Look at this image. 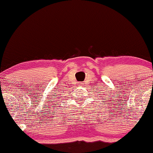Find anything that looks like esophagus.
I'll return each instance as SVG.
<instances>
[{
	"label": "esophagus",
	"mask_w": 153,
	"mask_h": 153,
	"mask_svg": "<svg viewBox=\"0 0 153 153\" xmlns=\"http://www.w3.org/2000/svg\"><path fill=\"white\" fill-rule=\"evenodd\" d=\"M80 84H81V83H80Z\"/></svg>",
	"instance_id": "34e87169"
}]
</instances>
